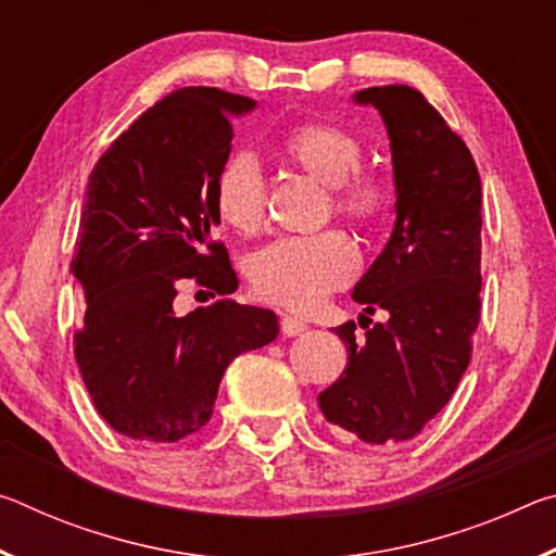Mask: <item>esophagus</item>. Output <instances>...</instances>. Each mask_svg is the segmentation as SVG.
<instances>
[{
	"instance_id": "34e87169",
	"label": "esophagus",
	"mask_w": 556,
	"mask_h": 556,
	"mask_svg": "<svg viewBox=\"0 0 556 556\" xmlns=\"http://www.w3.org/2000/svg\"><path fill=\"white\" fill-rule=\"evenodd\" d=\"M279 328H281V333L285 336H301L306 331V324L301 321V318H296V316H281V321H279Z\"/></svg>"
}]
</instances>
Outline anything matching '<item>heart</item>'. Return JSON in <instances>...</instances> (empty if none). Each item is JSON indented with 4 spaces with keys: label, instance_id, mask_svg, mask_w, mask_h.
<instances>
[{
    "label": "heart",
    "instance_id": "1",
    "mask_svg": "<svg viewBox=\"0 0 556 556\" xmlns=\"http://www.w3.org/2000/svg\"><path fill=\"white\" fill-rule=\"evenodd\" d=\"M281 154L318 184L331 188L333 208L357 223L378 220L388 191L378 178L357 174L363 166V147L351 131L336 125L294 127L281 139ZM267 184L257 159L235 152L225 159L215 178V211L238 232H255L265 220ZM357 250L351 238L326 230L306 238H279L257 250L250 260V281L257 294L271 304L314 312L331 291L353 279Z\"/></svg>",
    "mask_w": 556,
    "mask_h": 556
}]
</instances>
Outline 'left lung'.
Here are the masks:
<instances>
[{"mask_svg": "<svg viewBox=\"0 0 556 556\" xmlns=\"http://www.w3.org/2000/svg\"><path fill=\"white\" fill-rule=\"evenodd\" d=\"M353 102L380 112L397 195L390 240L353 299L365 314L384 308L390 321L363 341L353 321L336 328L348 365L318 407L343 434L384 444L417 437L470 363L481 318V176L464 139L419 90L365 88Z\"/></svg>", "mask_w": 556, "mask_h": 556, "instance_id": "left-lung-1", "label": "left lung"}]
</instances>
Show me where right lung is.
<instances>
[{"mask_svg": "<svg viewBox=\"0 0 556 556\" xmlns=\"http://www.w3.org/2000/svg\"><path fill=\"white\" fill-rule=\"evenodd\" d=\"M255 108L218 88L168 92L90 174L71 265L88 301L75 361L100 417L129 439L172 444L205 427L232 357L279 333L275 312L228 299L238 277L211 238L232 117ZM188 276L224 299L176 317Z\"/></svg>", "mask_w": 556, "mask_h": 556, "instance_id": "obj_1", "label": "right lung"}]
</instances>
